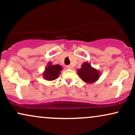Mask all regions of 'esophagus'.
Listing matches in <instances>:
<instances>
[{"mask_svg":"<svg viewBox=\"0 0 135 135\" xmlns=\"http://www.w3.org/2000/svg\"><path fill=\"white\" fill-rule=\"evenodd\" d=\"M66 69H72V65H66Z\"/></svg>","mask_w":135,"mask_h":135,"instance_id":"esophagus-1","label":"esophagus"}]
</instances>
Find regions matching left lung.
<instances>
[{
  "mask_svg": "<svg viewBox=\"0 0 135 135\" xmlns=\"http://www.w3.org/2000/svg\"><path fill=\"white\" fill-rule=\"evenodd\" d=\"M77 74L84 82L88 84L94 83L100 76V71L92 67L88 62L82 64L81 68L77 70Z\"/></svg>",
  "mask_w": 135,
  "mask_h": 135,
  "instance_id": "left-lung-1",
  "label": "left lung"
}]
</instances>
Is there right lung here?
I'll return each mask as SVG.
<instances>
[{"instance_id":"right-lung-1","label":"right lung","mask_w":135,"mask_h":135,"mask_svg":"<svg viewBox=\"0 0 135 135\" xmlns=\"http://www.w3.org/2000/svg\"><path fill=\"white\" fill-rule=\"evenodd\" d=\"M61 70L62 66L60 65H52L51 62H49L45 68L42 76L47 80H54L58 78Z\"/></svg>"}]
</instances>
